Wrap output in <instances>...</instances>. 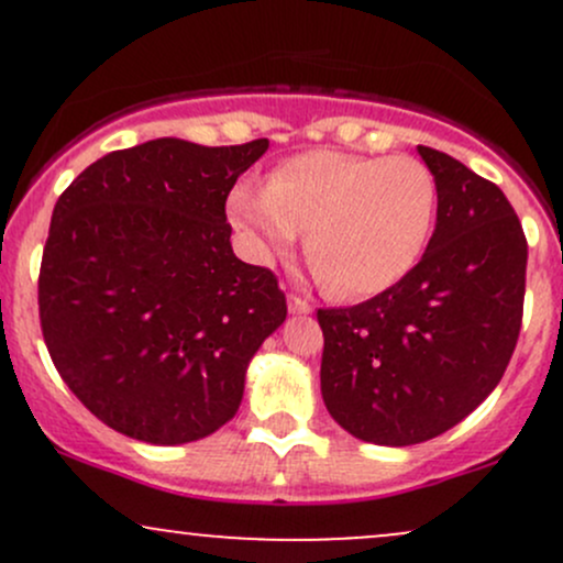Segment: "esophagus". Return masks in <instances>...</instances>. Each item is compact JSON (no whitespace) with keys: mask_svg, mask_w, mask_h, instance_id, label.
Here are the masks:
<instances>
[{"mask_svg":"<svg viewBox=\"0 0 563 563\" xmlns=\"http://www.w3.org/2000/svg\"><path fill=\"white\" fill-rule=\"evenodd\" d=\"M288 309L294 314H309V312H312V303H309L307 299H301V296L290 294L288 296Z\"/></svg>","mask_w":563,"mask_h":563,"instance_id":"esophagus-1","label":"esophagus"}]
</instances>
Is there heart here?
I'll use <instances>...</instances> for the list:
<instances>
[{
  "mask_svg": "<svg viewBox=\"0 0 563 563\" xmlns=\"http://www.w3.org/2000/svg\"><path fill=\"white\" fill-rule=\"evenodd\" d=\"M230 222L267 262L307 232V254L339 296L386 290L421 260L437 214V179L412 156L307 151L286 158L267 187L238 185Z\"/></svg>",
  "mask_w": 563,
  "mask_h": 563,
  "instance_id": "heart-1",
  "label": "heart"
}]
</instances>
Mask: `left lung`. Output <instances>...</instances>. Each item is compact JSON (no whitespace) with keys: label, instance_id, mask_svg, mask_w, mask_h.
I'll list each match as a JSON object with an SVG mask.
<instances>
[{"label":"left lung","instance_id":"left-lung-1","mask_svg":"<svg viewBox=\"0 0 563 563\" xmlns=\"http://www.w3.org/2000/svg\"><path fill=\"white\" fill-rule=\"evenodd\" d=\"M437 179V228L402 280L318 309L320 389L333 421L407 448L461 423L500 384L525 314L527 238L503 190L418 145Z\"/></svg>","mask_w":563,"mask_h":563}]
</instances>
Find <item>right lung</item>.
Masks as SVG:
<instances>
[{
	"mask_svg": "<svg viewBox=\"0 0 563 563\" xmlns=\"http://www.w3.org/2000/svg\"><path fill=\"white\" fill-rule=\"evenodd\" d=\"M267 147L151 140L97 158L57 198L38 269L44 344L79 402L121 434H214L286 320L275 273L232 254L224 214Z\"/></svg>",
	"mask_w": 563,
	"mask_h": 563,
	"instance_id": "right-lung-1",
	"label": "right lung"
}]
</instances>
